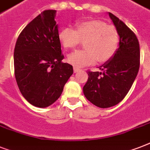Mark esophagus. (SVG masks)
Returning <instances> with one entry per match:
<instances>
[{
    "mask_svg": "<svg viewBox=\"0 0 150 150\" xmlns=\"http://www.w3.org/2000/svg\"><path fill=\"white\" fill-rule=\"evenodd\" d=\"M79 71H80V69L79 68H76V67H75V68H74V72H75V73L79 72Z\"/></svg>",
    "mask_w": 150,
    "mask_h": 150,
    "instance_id": "obj_1",
    "label": "esophagus"
}]
</instances>
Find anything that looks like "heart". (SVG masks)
I'll return each mask as SVG.
<instances>
[{"label": "heart", "instance_id": "obj_1", "mask_svg": "<svg viewBox=\"0 0 150 150\" xmlns=\"http://www.w3.org/2000/svg\"><path fill=\"white\" fill-rule=\"evenodd\" d=\"M58 37L66 49H72L85 42L86 50L73 52L68 57V62L78 68L89 65L96 61L99 63L107 62L114 57L120 43L115 28L95 19L79 22L76 30L64 27L60 30Z\"/></svg>", "mask_w": 150, "mask_h": 150}]
</instances>
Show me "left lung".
I'll return each mask as SVG.
<instances>
[{"label":"left lung","mask_w":150,"mask_h":150,"mask_svg":"<svg viewBox=\"0 0 150 150\" xmlns=\"http://www.w3.org/2000/svg\"><path fill=\"white\" fill-rule=\"evenodd\" d=\"M109 16L120 37L118 49L101 71H88L83 86L87 100L96 107L107 108L121 102L130 90L139 69V43L135 34L111 13Z\"/></svg>","instance_id":"obj_1"}]
</instances>
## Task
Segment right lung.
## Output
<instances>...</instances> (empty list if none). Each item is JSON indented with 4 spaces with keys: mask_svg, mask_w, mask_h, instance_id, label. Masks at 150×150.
Masks as SVG:
<instances>
[{
    "mask_svg": "<svg viewBox=\"0 0 150 150\" xmlns=\"http://www.w3.org/2000/svg\"><path fill=\"white\" fill-rule=\"evenodd\" d=\"M55 10H47L30 22L18 37L14 51L15 79L24 98L35 107H47L61 96L73 74L62 63Z\"/></svg>",
    "mask_w": 150,
    "mask_h": 150,
    "instance_id": "1",
    "label": "right lung"
}]
</instances>
